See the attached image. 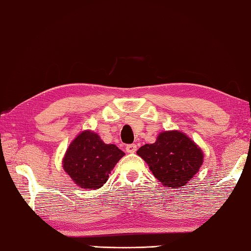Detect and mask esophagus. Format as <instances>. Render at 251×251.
<instances>
[{"label":"esophagus","mask_w":251,"mask_h":251,"mask_svg":"<svg viewBox=\"0 0 251 251\" xmlns=\"http://www.w3.org/2000/svg\"><path fill=\"white\" fill-rule=\"evenodd\" d=\"M126 151L127 153H135L136 152V145L135 144H127L126 146Z\"/></svg>","instance_id":"esophagus-1"}]
</instances>
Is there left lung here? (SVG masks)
<instances>
[{
	"label": "left lung",
	"mask_w": 251,
	"mask_h": 251,
	"mask_svg": "<svg viewBox=\"0 0 251 251\" xmlns=\"http://www.w3.org/2000/svg\"><path fill=\"white\" fill-rule=\"evenodd\" d=\"M140 155L164 186L180 188L199 172L203 153L191 139L178 131L160 133L153 144L139 149Z\"/></svg>",
	"instance_id": "1"
}]
</instances>
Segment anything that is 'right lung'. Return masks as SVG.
<instances>
[{"mask_svg": "<svg viewBox=\"0 0 251 251\" xmlns=\"http://www.w3.org/2000/svg\"><path fill=\"white\" fill-rule=\"evenodd\" d=\"M125 155L113 144H105L94 132L84 131L74 139L63 158V168L81 188L103 186L111 169Z\"/></svg>", "mask_w": 251, "mask_h": 251, "instance_id": "right-lung-1", "label": "right lung"}]
</instances>
